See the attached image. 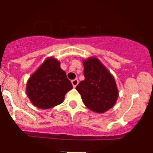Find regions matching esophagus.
Segmentation results:
<instances>
[{"label": "esophagus", "instance_id": "obj_1", "mask_svg": "<svg viewBox=\"0 0 153 153\" xmlns=\"http://www.w3.org/2000/svg\"><path fill=\"white\" fill-rule=\"evenodd\" d=\"M78 83H79V80L77 79H74L72 80V84L74 86V87H76V86H77Z\"/></svg>", "mask_w": 153, "mask_h": 153}]
</instances>
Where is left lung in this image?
Listing matches in <instances>:
<instances>
[{"label":"left lung","mask_w":153,"mask_h":153,"mask_svg":"<svg viewBox=\"0 0 153 153\" xmlns=\"http://www.w3.org/2000/svg\"><path fill=\"white\" fill-rule=\"evenodd\" d=\"M85 79L76 89L85 106L97 113H104L114 106L118 98L116 81L97 58L83 61Z\"/></svg>","instance_id":"1"}]
</instances>
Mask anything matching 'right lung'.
<instances>
[{
  "mask_svg": "<svg viewBox=\"0 0 153 153\" xmlns=\"http://www.w3.org/2000/svg\"><path fill=\"white\" fill-rule=\"evenodd\" d=\"M72 88L60 62L51 57L28 79L27 94L35 106L46 109L62 103L66 93Z\"/></svg>",
  "mask_w": 153,
  "mask_h": 153,
  "instance_id": "1",
  "label": "right lung"
}]
</instances>
